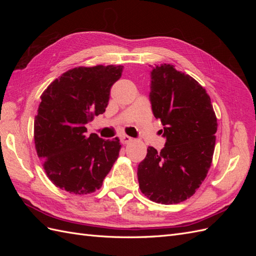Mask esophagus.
Instances as JSON below:
<instances>
[{
	"instance_id": "obj_1",
	"label": "esophagus",
	"mask_w": 256,
	"mask_h": 256,
	"mask_svg": "<svg viewBox=\"0 0 256 256\" xmlns=\"http://www.w3.org/2000/svg\"><path fill=\"white\" fill-rule=\"evenodd\" d=\"M132 140H134L132 138L129 136H126V134H124V136H120V141H122V144H128V143H130Z\"/></svg>"
}]
</instances>
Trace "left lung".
I'll list each match as a JSON object with an SVG mask.
<instances>
[{
    "label": "left lung",
    "mask_w": 256,
    "mask_h": 256,
    "mask_svg": "<svg viewBox=\"0 0 256 256\" xmlns=\"http://www.w3.org/2000/svg\"><path fill=\"white\" fill-rule=\"evenodd\" d=\"M152 110L164 125L161 152L147 148L138 166L143 194L161 204H177L194 194L212 161L218 122L205 88L171 64L152 67Z\"/></svg>",
    "instance_id": "obj_1"
}]
</instances>
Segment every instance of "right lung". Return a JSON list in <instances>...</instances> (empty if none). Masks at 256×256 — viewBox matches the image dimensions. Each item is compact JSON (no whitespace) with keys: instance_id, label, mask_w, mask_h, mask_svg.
I'll list each match as a JSON object with an SVG mask.
<instances>
[{"instance_id":"1","label":"right lung","mask_w":256,"mask_h":256,"mask_svg":"<svg viewBox=\"0 0 256 256\" xmlns=\"http://www.w3.org/2000/svg\"><path fill=\"white\" fill-rule=\"evenodd\" d=\"M124 66L76 67L54 80L42 94L34 120L38 157L49 180L74 194H88L102 186L118 158V138L104 140L85 134L86 124L106 111L110 90Z\"/></svg>"}]
</instances>
